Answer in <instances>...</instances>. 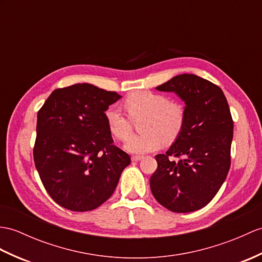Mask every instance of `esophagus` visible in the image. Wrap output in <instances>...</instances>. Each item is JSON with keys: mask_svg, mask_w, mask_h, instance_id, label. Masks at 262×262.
Instances as JSON below:
<instances>
[{"mask_svg": "<svg viewBox=\"0 0 262 262\" xmlns=\"http://www.w3.org/2000/svg\"><path fill=\"white\" fill-rule=\"evenodd\" d=\"M142 159H143V156H141V155H133L132 156L133 162H138V161H141Z\"/></svg>", "mask_w": 262, "mask_h": 262, "instance_id": "34e87169", "label": "esophagus"}]
</instances>
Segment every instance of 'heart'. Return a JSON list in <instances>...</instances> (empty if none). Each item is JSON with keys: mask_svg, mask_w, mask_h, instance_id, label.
<instances>
[{"mask_svg": "<svg viewBox=\"0 0 262 262\" xmlns=\"http://www.w3.org/2000/svg\"><path fill=\"white\" fill-rule=\"evenodd\" d=\"M132 120H141L139 135L130 138L132 123L118 107L106 112V121L113 135L124 141L126 150L134 154H145L159 149L163 142L173 143L183 129L185 111L182 105L168 97L151 91H136L126 97L123 102Z\"/></svg>", "mask_w": 262, "mask_h": 262, "instance_id": "obj_1", "label": "heart"}]
</instances>
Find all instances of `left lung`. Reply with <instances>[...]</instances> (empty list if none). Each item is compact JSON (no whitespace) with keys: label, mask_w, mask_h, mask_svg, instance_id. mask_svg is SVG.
Here are the masks:
<instances>
[{"label":"left lung","mask_w":262,"mask_h":262,"mask_svg":"<svg viewBox=\"0 0 262 262\" xmlns=\"http://www.w3.org/2000/svg\"><path fill=\"white\" fill-rule=\"evenodd\" d=\"M156 89L175 93L185 102V121L166 153L155 156L150 191L172 212L200 210L215 196L230 169L233 120L227 98L216 84L188 74Z\"/></svg>","instance_id":"8db88e82"}]
</instances>
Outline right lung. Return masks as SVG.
<instances>
[{
    "label": "right lung",
    "instance_id": "obj_1",
    "mask_svg": "<svg viewBox=\"0 0 262 262\" xmlns=\"http://www.w3.org/2000/svg\"><path fill=\"white\" fill-rule=\"evenodd\" d=\"M115 91L76 83L52 91L38 112L33 159L49 195L86 212L112 196L129 155L115 146L106 121Z\"/></svg>",
    "mask_w": 262,
    "mask_h": 262
}]
</instances>
